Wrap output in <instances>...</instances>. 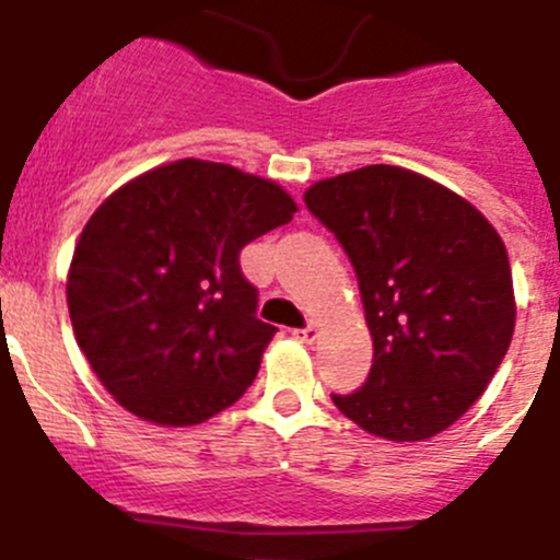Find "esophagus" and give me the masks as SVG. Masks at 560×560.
Returning <instances> with one entry per match:
<instances>
[{
  "mask_svg": "<svg viewBox=\"0 0 560 560\" xmlns=\"http://www.w3.org/2000/svg\"><path fill=\"white\" fill-rule=\"evenodd\" d=\"M294 338L302 340V343H313V340L318 338V327L316 324H307V327L294 329Z\"/></svg>",
  "mask_w": 560,
  "mask_h": 560,
  "instance_id": "obj_1",
  "label": "esophagus"
}]
</instances>
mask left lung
<instances>
[{"instance_id":"8db88e82","label":"left lung","mask_w":560,"mask_h":560,"mask_svg":"<svg viewBox=\"0 0 560 560\" xmlns=\"http://www.w3.org/2000/svg\"><path fill=\"white\" fill-rule=\"evenodd\" d=\"M305 203L357 271L369 382L335 407L369 434L423 443L478 401L516 322L505 244L462 195L393 164L316 180Z\"/></svg>"}]
</instances>
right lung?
<instances>
[{
	"instance_id": "1",
	"label": "right lung",
	"mask_w": 560,
	"mask_h": 560,
	"mask_svg": "<svg viewBox=\"0 0 560 560\" xmlns=\"http://www.w3.org/2000/svg\"><path fill=\"white\" fill-rule=\"evenodd\" d=\"M294 214L280 184L206 159L159 164L93 211L68 266V313L120 407L178 429L244 396L277 327L255 316L238 253Z\"/></svg>"
}]
</instances>
